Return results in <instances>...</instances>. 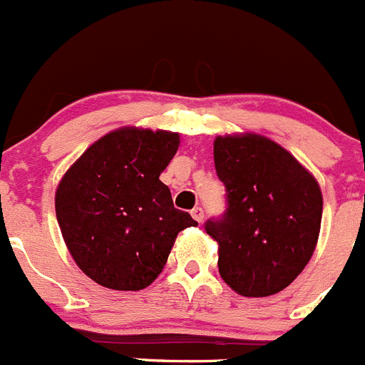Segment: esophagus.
I'll return each mask as SVG.
<instances>
[{
	"label": "esophagus",
	"instance_id": "obj_1",
	"mask_svg": "<svg viewBox=\"0 0 365 365\" xmlns=\"http://www.w3.org/2000/svg\"><path fill=\"white\" fill-rule=\"evenodd\" d=\"M191 215H192V218H195L196 222H200V224H202V220H204V209H202V207H195L191 211Z\"/></svg>",
	"mask_w": 365,
	"mask_h": 365
}]
</instances>
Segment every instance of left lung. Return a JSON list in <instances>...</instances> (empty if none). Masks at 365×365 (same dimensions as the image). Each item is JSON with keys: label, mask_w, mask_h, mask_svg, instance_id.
I'll list each match as a JSON object with an SVG mask.
<instances>
[{"label": "left lung", "mask_w": 365, "mask_h": 365, "mask_svg": "<svg viewBox=\"0 0 365 365\" xmlns=\"http://www.w3.org/2000/svg\"><path fill=\"white\" fill-rule=\"evenodd\" d=\"M213 154L227 209L205 222V231L218 242L220 277L246 297L281 292L314 253L322 189L290 152L264 135H218Z\"/></svg>", "instance_id": "8db88e82"}]
</instances>
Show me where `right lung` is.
<instances>
[{"instance_id": "obj_1", "label": "right lung", "mask_w": 365, "mask_h": 365, "mask_svg": "<svg viewBox=\"0 0 365 365\" xmlns=\"http://www.w3.org/2000/svg\"><path fill=\"white\" fill-rule=\"evenodd\" d=\"M180 134L125 126L95 141L68 169L55 195L71 257L95 283L141 290L161 274L178 233L198 222L174 207L160 174Z\"/></svg>"}]
</instances>
